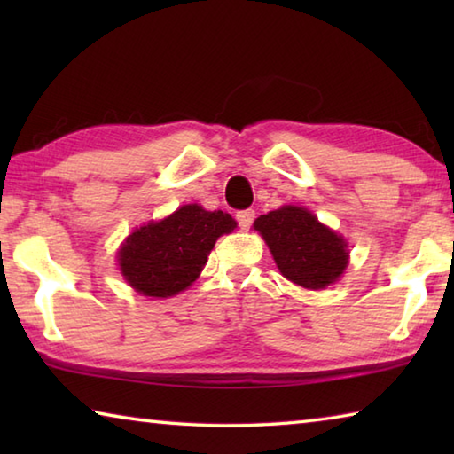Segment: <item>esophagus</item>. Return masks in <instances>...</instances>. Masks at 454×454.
Returning a JSON list of instances; mask_svg holds the SVG:
<instances>
[{
    "label": "esophagus",
    "instance_id": "esophagus-1",
    "mask_svg": "<svg viewBox=\"0 0 454 454\" xmlns=\"http://www.w3.org/2000/svg\"><path fill=\"white\" fill-rule=\"evenodd\" d=\"M256 214L254 210H242L236 214V220H238V226H240L242 230H248L252 226V222H254Z\"/></svg>",
    "mask_w": 454,
    "mask_h": 454
}]
</instances>
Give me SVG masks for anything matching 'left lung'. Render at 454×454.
Masks as SVG:
<instances>
[{
  "label": "left lung",
  "instance_id": "left-lung-1",
  "mask_svg": "<svg viewBox=\"0 0 454 454\" xmlns=\"http://www.w3.org/2000/svg\"><path fill=\"white\" fill-rule=\"evenodd\" d=\"M284 278L309 290L326 288L348 264L342 236L301 206H282L254 220Z\"/></svg>",
  "mask_w": 454,
  "mask_h": 454
}]
</instances>
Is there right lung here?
I'll return each instance as SVG.
<instances>
[{"label": "right lung", "mask_w": 454, "mask_h": 454, "mask_svg": "<svg viewBox=\"0 0 454 454\" xmlns=\"http://www.w3.org/2000/svg\"><path fill=\"white\" fill-rule=\"evenodd\" d=\"M234 228L236 220L230 214L186 204L126 238L118 250L120 272L144 296H174L198 278L218 238Z\"/></svg>", "instance_id": "add662e5"}]
</instances>
